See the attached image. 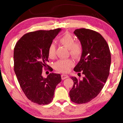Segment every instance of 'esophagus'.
<instances>
[{"instance_id":"34e87169","label":"esophagus","mask_w":123,"mask_h":123,"mask_svg":"<svg viewBox=\"0 0 123 123\" xmlns=\"http://www.w3.org/2000/svg\"><path fill=\"white\" fill-rule=\"evenodd\" d=\"M69 76L67 75H64V74H62L61 75V78L62 80H64L66 79H67V78H68Z\"/></svg>"}]
</instances>
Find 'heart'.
Returning a JSON list of instances; mask_svg holds the SVG:
<instances>
[{
  "label": "heart",
  "mask_w": 123,
  "mask_h": 123,
  "mask_svg": "<svg viewBox=\"0 0 123 123\" xmlns=\"http://www.w3.org/2000/svg\"><path fill=\"white\" fill-rule=\"evenodd\" d=\"M60 43L69 49L71 56L78 59L81 56L83 51L82 44L80 42H75V39L70 33H67L60 37ZM56 53V45L54 43L50 44L48 48V56L50 58L55 57ZM74 63L71 59H61L54 63V68L62 73H67L74 66Z\"/></svg>",
  "instance_id": "heart-1"
}]
</instances>
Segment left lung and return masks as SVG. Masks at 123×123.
<instances>
[{"label": "left lung", "instance_id": "left-lung-1", "mask_svg": "<svg viewBox=\"0 0 123 123\" xmlns=\"http://www.w3.org/2000/svg\"><path fill=\"white\" fill-rule=\"evenodd\" d=\"M74 33L83 48L81 59L74 70L81 71L84 76L82 80L71 77L74 85L69 96L74 103H86L99 94L106 83L110 72L111 53L105 40L96 31L80 28Z\"/></svg>", "mask_w": 123, "mask_h": 123}]
</instances>
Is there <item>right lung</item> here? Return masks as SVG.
I'll return each instance as SVG.
<instances>
[{"label": "right lung", "mask_w": 123, "mask_h": 123, "mask_svg": "<svg viewBox=\"0 0 123 123\" xmlns=\"http://www.w3.org/2000/svg\"><path fill=\"white\" fill-rule=\"evenodd\" d=\"M61 28L37 31L24 35L14 49V70L18 81L28 99L39 105L48 104L54 98L61 75L50 73L47 78L42 75L48 61V48ZM52 68H49L51 70Z\"/></svg>", "instance_id": "add662e5"}]
</instances>
